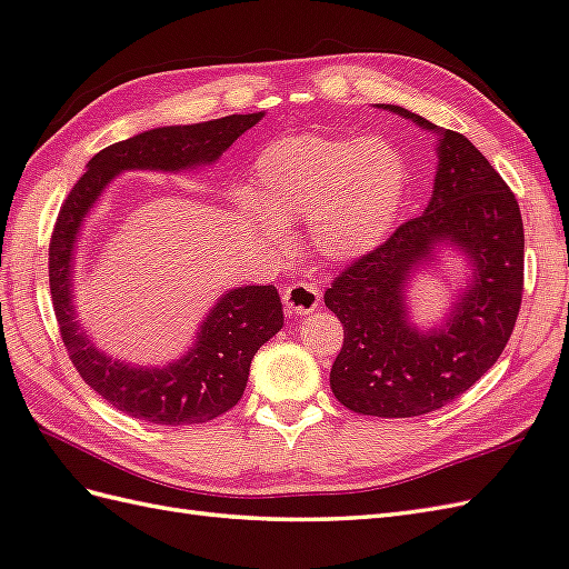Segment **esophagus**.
Returning <instances> with one entry per match:
<instances>
[{
    "mask_svg": "<svg viewBox=\"0 0 569 569\" xmlns=\"http://www.w3.org/2000/svg\"><path fill=\"white\" fill-rule=\"evenodd\" d=\"M281 298H283L288 315H308L319 305L322 290H319L310 281H296V283H290V286L283 288Z\"/></svg>",
    "mask_w": 569,
    "mask_h": 569,
    "instance_id": "esophagus-1",
    "label": "esophagus"
}]
</instances>
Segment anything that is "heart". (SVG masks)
Returning a JSON list of instances; mask_svg holds the SVG:
<instances>
[{
	"mask_svg": "<svg viewBox=\"0 0 569 569\" xmlns=\"http://www.w3.org/2000/svg\"><path fill=\"white\" fill-rule=\"evenodd\" d=\"M406 192L401 153L377 137H283L259 151L240 213L269 242L308 218L315 250L346 261L385 240Z\"/></svg>",
	"mask_w": 569,
	"mask_h": 569,
	"instance_id": "1",
	"label": "heart"
}]
</instances>
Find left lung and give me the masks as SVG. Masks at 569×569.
<instances>
[{
    "label": "left lung",
    "mask_w": 569,
    "mask_h": 569,
    "mask_svg": "<svg viewBox=\"0 0 569 569\" xmlns=\"http://www.w3.org/2000/svg\"><path fill=\"white\" fill-rule=\"evenodd\" d=\"M440 134L428 209L360 254L325 290L343 325L331 391L362 416L411 418L442 409L483 377L512 337L523 293V223L512 189L459 132L385 106ZM437 241H451L475 264L472 290L445 330L420 335L405 322V276Z\"/></svg>",
    "instance_id": "8db88e82"
}]
</instances>
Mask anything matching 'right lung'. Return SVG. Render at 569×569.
<instances>
[{"label":"right lung","mask_w":569,"mask_h":569,"mask_svg":"<svg viewBox=\"0 0 569 569\" xmlns=\"http://www.w3.org/2000/svg\"><path fill=\"white\" fill-rule=\"evenodd\" d=\"M264 112L160 127L96 153L67 194L50 238V296L62 343L81 380L114 409L158 426H194L223 416L242 399L254 353L283 327L279 290L244 286L230 290L201 325L199 341L163 370H134L86 341L71 308V252L81 221L122 170H180L211 163Z\"/></svg>","instance_id":"obj_1"}]
</instances>
